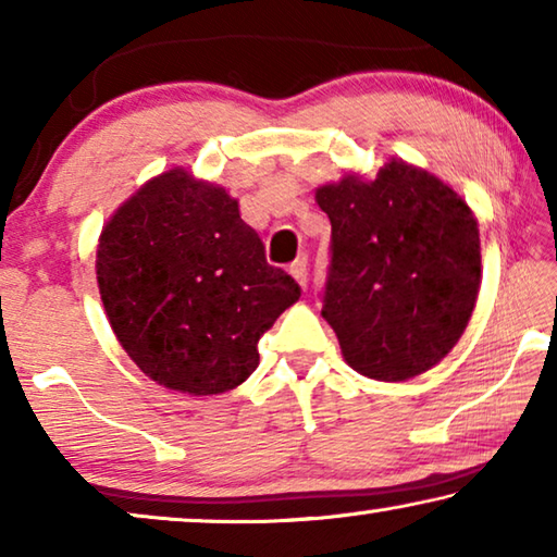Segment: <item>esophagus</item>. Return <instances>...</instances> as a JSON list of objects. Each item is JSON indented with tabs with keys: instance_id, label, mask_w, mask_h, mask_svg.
<instances>
[{
	"instance_id": "obj_1",
	"label": "esophagus",
	"mask_w": 557,
	"mask_h": 557,
	"mask_svg": "<svg viewBox=\"0 0 557 557\" xmlns=\"http://www.w3.org/2000/svg\"><path fill=\"white\" fill-rule=\"evenodd\" d=\"M289 275L295 277V282H297V285H299L301 289H307V282H309V270H307V262H305V260H297L295 265L289 268Z\"/></svg>"
}]
</instances>
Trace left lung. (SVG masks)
<instances>
[{
  "mask_svg": "<svg viewBox=\"0 0 557 557\" xmlns=\"http://www.w3.org/2000/svg\"><path fill=\"white\" fill-rule=\"evenodd\" d=\"M332 221L322 317L344 361L375 381H408L445 358L482 285L479 223L428 169L391 159L314 191Z\"/></svg>",
  "mask_w": 557,
  "mask_h": 557,
  "instance_id": "left-lung-1",
  "label": "left lung"
}]
</instances>
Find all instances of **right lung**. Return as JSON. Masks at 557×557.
Listing matches in <instances>:
<instances>
[{
	"mask_svg": "<svg viewBox=\"0 0 557 557\" xmlns=\"http://www.w3.org/2000/svg\"><path fill=\"white\" fill-rule=\"evenodd\" d=\"M96 272L120 346L169 391L219 395L258 369V342L299 299L268 265L238 199L182 166L149 178L102 225Z\"/></svg>",
	"mask_w": 557,
	"mask_h": 557,
	"instance_id": "right-lung-1",
	"label": "right lung"
}]
</instances>
